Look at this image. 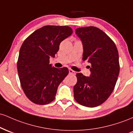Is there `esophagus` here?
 Wrapping results in <instances>:
<instances>
[{"label": "esophagus", "instance_id": "esophagus-1", "mask_svg": "<svg viewBox=\"0 0 133 133\" xmlns=\"http://www.w3.org/2000/svg\"><path fill=\"white\" fill-rule=\"evenodd\" d=\"M69 74H73V75H75L76 74V72L74 71H73V70H72L70 69L69 70Z\"/></svg>", "mask_w": 133, "mask_h": 133}]
</instances>
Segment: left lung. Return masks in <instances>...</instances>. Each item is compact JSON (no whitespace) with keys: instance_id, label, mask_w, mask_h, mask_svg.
<instances>
[{"instance_id":"left-lung-1","label":"left lung","mask_w":133,"mask_h":133,"mask_svg":"<svg viewBox=\"0 0 133 133\" xmlns=\"http://www.w3.org/2000/svg\"><path fill=\"white\" fill-rule=\"evenodd\" d=\"M76 34L83 44L82 60L91 65L89 77L76 74L74 97L82 106L94 108L106 101L114 89L120 69L118 51L112 39L97 27H80Z\"/></svg>"}]
</instances>
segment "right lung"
Masks as SVG:
<instances>
[{
    "label": "right lung",
    "mask_w": 133,
    "mask_h": 133,
    "mask_svg": "<svg viewBox=\"0 0 133 133\" xmlns=\"http://www.w3.org/2000/svg\"><path fill=\"white\" fill-rule=\"evenodd\" d=\"M72 34L68 26L45 25L36 30L21 45L17 71L21 87L30 101L44 105L54 100L57 88L69 74L67 68L49 64L62 41Z\"/></svg>",
    "instance_id": "right-lung-1"
}]
</instances>
